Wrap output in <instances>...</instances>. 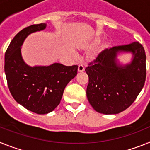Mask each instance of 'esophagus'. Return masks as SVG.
Segmentation results:
<instances>
[{"label": "esophagus", "mask_w": 150, "mask_h": 150, "mask_svg": "<svg viewBox=\"0 0 150 150\" xmlns=\"http://www.w3.org/2000/svg\"><path fill=\"white\" fill-rule=\"evenodd\" d=\"M85 71V67L83 64H79L78 66V72H83Z\"/></svg>", "instance_id": "1"}]
</instances>
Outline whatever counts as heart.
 Wrapping results in <instances>:
<instances>
[{
	"instance_id": "heart-1",
	"label": "heart",
	"mask_w": 150,
	"mask_h": 150,
	"mask_svg": "<svg viewBox=\"0 0 150 150\" xmlns=\"http://www.w3.org/2000/svg\"><path fill=\"white\" fill-rule=\"evenodd\" d=\"M100 41H101V38H100V36H97V37H95V38H94L92 40H91V43H90L89 46H97V45L98 44V43H100Z\"/></svg>"
}]
</instances>
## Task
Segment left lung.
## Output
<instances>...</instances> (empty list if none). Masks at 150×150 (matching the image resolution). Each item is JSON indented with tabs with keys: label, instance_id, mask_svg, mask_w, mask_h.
Returning a JSON list of instances; mask_svg holds the SVG:
<instances>
[{
	"label": "left lung",
	"instance_id": "obj_1",
	"mask_svg": "<svg viewBox=\"0 0 150 150\" xmlns=\"http://www.w3.org/2000/svg\"><path fill=\"white\" fill-rule=\"evenodd\" d=\"M132 53L130 63L122 65L117 56ZM88 76L86 96L97 112L117 114L137 98L146 80V54L138 42L114 46L101 52L86 68Z\"/></svg>",
	"mask_w": 150,
	"mask_h": 150
}]
</instances>
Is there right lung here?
Masks as SVG:
<instances>
[{
	"label": "right lung",
	"instance_id": "right-lung-1",
	"mask_svg": "<svg viewBox=\"0 0 150 150\" xmlns=\"http://www.w3.org/2000/svg\"><path fill=\"white\" fill-rule=\"evenodd\" d=\"M46 23L24 28L12 40L5 53L4 71L10 93L18 104L38 114L53 111L67 83L77 74V65L54 63L30 67L24 62L21 46L29 34L44 30Z\"/></svg>",
	"mask_w": 150,
	"mask_h": 150
}]
</instances>
